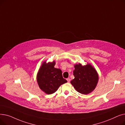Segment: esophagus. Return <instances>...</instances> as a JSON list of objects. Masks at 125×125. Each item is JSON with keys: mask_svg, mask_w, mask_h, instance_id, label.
Listing matches in <instances>:
<instances>
[{"mask_svg": "<svg viewBox=\"0 0 125 125\" xmlns=\"http://www.w3.org/2000/svg\"><path fill=\"white\" fill-rule=\"evenodd\" d=\"M67 82H68V83H69L70 81V79L69 78H67Z\"/></svg>", "mask_w": 125, "mask_h": 125, "instance_id": "esophagus-1", "label": "esophagus"}]
</instances>
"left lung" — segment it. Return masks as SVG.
Returning <instances> with one entry per match:
<instances>
[{
  "mask_svg": "<svg viewBox=\"0 0 125 125\" xmlns=\"http://www.w3.org/2000/svg\"><path fill=\"white\" fill-rule=\"evenodd\" d=\"M74 78L70 83L74 89L82 94H88L96 88L98 82V74L90 64L83 65L79 63L74 65Z\"/></svg>",
  "mask_w": 125,
  "mask_h": 125,
  "instance_id": "left-lung-1",
  "label": "left lung"
}]
</instances>
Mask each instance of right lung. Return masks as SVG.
Returning a JSON list of instances; mask_svg holds the SVG:
<instances>
[{
  "instance_id": "obj_1",
  "label": "right lung",
  "mask_w": 125,
  "mask_h": 125,
  "mask_svg": "<svg viewBox=\"0 0 125 125\" xmlns=\"http://www.w3.org/2000/svg\"><path fill=\"white\" fill-rule=\"evenodd\" d=\"M55 61L44 62L39 69L37 82L40 88L47 94L55 93L61 84L67 82L62 76L61 69L56 68Z\"/></svg>"
}]
</instances>
